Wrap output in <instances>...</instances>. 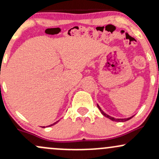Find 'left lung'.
Here are the masks:
<instances>
[{"mask_svg":"<svg viewBox=\"0 0 159 159\" xmlns=\"http://www.w3.org/2000/svg\"><path fill=\"white\" fill-rule=\"evenodd\" d=\"M97 106H98V108L99 109L100 111H101V113H102V115H104V116H106V117H107V118H109V119H110V120H113V121H115V122H125V121H127V120H130L131 118H132V117L127 118V119H116V118H114V117H112V116H109V115H107V114H105V113L104 112V111H103L102 110V109H101V107H100L99 106H98V105H97Z\"/></svg>","mask_w":159,"mask_h":159,"instance_id":"left-lung-1","label":"left lung"}]
</instances>
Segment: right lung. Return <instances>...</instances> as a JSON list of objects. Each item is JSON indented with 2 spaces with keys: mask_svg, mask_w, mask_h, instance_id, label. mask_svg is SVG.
<instances>
[{
  "mask_svg": "<svg viewBox=\"0 0 159 159\" xmlns=\"http://www.w3.org/2000/svg\"><path fill=\"white\" fill-rule=\"evenodd\" d=\"M58 122V121H57ZM57 122H55V123H53V124H52V125H48V126H52V125H54V124H56L57 123ZM43 128H45L44 126H43Z\"/></svg>",
  "mask_w": 159,
  "mask_h": 159,
  "instance_id": "right-lung-1",
  "label": "right lung"
}]
</instances>
